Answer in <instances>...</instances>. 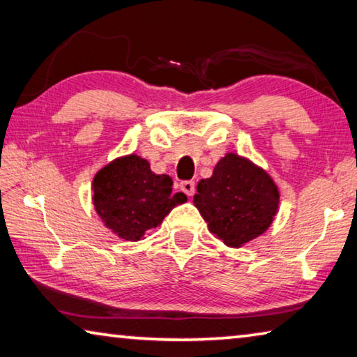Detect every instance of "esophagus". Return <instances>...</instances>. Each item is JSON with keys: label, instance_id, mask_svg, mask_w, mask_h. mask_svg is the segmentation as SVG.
Instances as JSON below:
<instances>
[{"label": "esophagus", "instance_id": "34e87169", "mask_svg": "<svg viewBox=\"0 0 357 357\" xmlns=\"http://www.w3.org/2000/svg\"><path fill=\"white\" fill-rule=\"evenodd\" d=\"M181 190H183L185 195L192 197L193 193H195V183L193 181H184V183H181Z\"/></svg>", "mask_w": 357, "mask_h": 357}]
</instances>
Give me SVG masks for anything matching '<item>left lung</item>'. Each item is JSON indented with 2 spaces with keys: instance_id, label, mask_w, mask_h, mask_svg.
<instances>
[{
  "instance_id": "1",
  "label": "left lung",
  "mask_w": 357,
  "mask_h": 357,
  "mask_svg": "<svg viewBox=\"0 0 357 357\" xmlns=\"http://www.w3.org/2000/svg\"><path fill=\"white\" fill-rule=\"evenodd\" d=\"M193 204L209 231L238 249L273 225L280 192L261 167L244 155L227 153L215 164L213 176L198 183Z\"/></svg>"
}]
</instances>
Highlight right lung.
<instances>
[{
    "label": "right lung",
    "mask_w": 357,
    "mask_h": 357,
    "mask_svg": "<svg viewBox=\"0 0 357 357\" xmlns=\"http://www.w3.org/2000/svg\"><path fill=\"white\" fill-rule=\"evenodd\" d=\"M93 204L104 225L124 241H142L170 211L187 202L168 174H155L138 154L121 155L94 174Z\"/></svg>",
    "instance_id": "right-lung-1"
}]
</instances>
